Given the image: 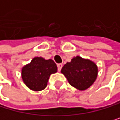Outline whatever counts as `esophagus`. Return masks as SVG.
<instances>
[{"label":"esophagus","mask_w":120,"mask_h":120,"mask_svg":"<svg viewBox=\"0 0 120 120\" xmlns=\"http://www.w3.org/2000/svg\"><path fill=\"white\" fill-rule=\"evenodd\" d=\"M62 66H63V64H57V68H58V71H59V72L61 70Z\"/></svg>","instance_id":"34e87169"}]
</instances>
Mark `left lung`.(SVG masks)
Returning <instances> with one entry per match:
<instances>
[{
	"label": "left lung",
	"mask_w": 120,
	"mask_h": 120,
	"mask_svg": "<svg viewBox=\"0 0 120 120\" xmlns=\"http://www.w3.org/2000/svg\"><path fill=\"white\" fill-rule=\"evenodd\" d=\"M61 72L72 86L83 91L89 88L96 80L98 66L89 60L77 56L63 66Z\"/></svg>",
	"instance_id": "left-lung-1"
}]
</instances>
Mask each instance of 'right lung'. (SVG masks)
<instances>
[{
	"label": "right lung",
	"instance_id": "right-lung-1",
	"mask_svg": "<svg viewBox=\"0 0 120 120\" xmlns=\"http://www.w3.org/2000/svg\"><path fill=\"white\" fill-rule=\"evenodd\" d=\"M56 72L57 66L53 60L35 57L22 69V78L31 90L39 91L45 89L50 75Z\"/></svg>",
	"mask_w": 120,
	"mask_h": 120
}]
</instances>
